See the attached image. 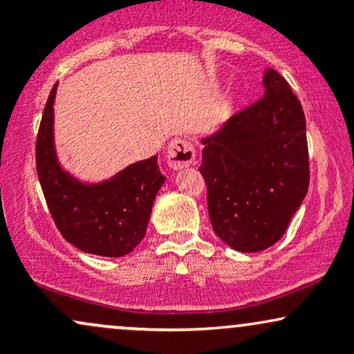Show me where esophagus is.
<instances>
[{"instance_id":"obj_1","label":"esophagus","mask_w":354,"mask_h":354,"mask_svg":"<svg viewBox=\"0 0 354 354\" xmlns=\"http://www.w3.org/2000/svg\"><path fill=\"white\" fill-rule=\"evenodd\" d=\"M166 160H168L169 168L173 169L188 168L194 160L193 145L183 138H174L173 141H169L168 149H166Z\"/></svg>"}]
</instances>
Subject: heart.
I'll return each instance as SVG.
<instances>
[{"instance_id":"heart-1","label":"heart","mask_w":354,"mask_h":354,"mask_svg":"<svg viewBox=\"0 0 354 354\" xmlns=\"http://www.w3.org/2000/svg\"><path fill=\"white\" fill-rule=\"evenodd\" d=\"M238 101V95L236 93H231L230 95V98H228V104H233V103H236Z\"/></svg>"}]
</instances>
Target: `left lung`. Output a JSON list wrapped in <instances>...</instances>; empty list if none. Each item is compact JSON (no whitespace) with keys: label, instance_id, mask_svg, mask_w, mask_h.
Masks as SVG:
<instances>
[{"label":"left lung","instance_id":"obj_1","mask_svg":"<svg viewBox=\"0 0 354 354\" xmlns=\"http://www.w3.org/2000/svg\"><path fill=\"white\" fill-rule=\"evenodd\" d=\"M265 96L203 138L200 171L214 233L254 253L283 236L308 193L306 120L288 81L265 70Z\"/></svg>","mask_w":354,"mask_h":354}]
</instances>
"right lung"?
<instances>
[{"mask_svg":"<svg viewBox=\"0 0 354 354\" xmlns=\"http://www.w3.org/2000/svg\"><path fill=\"white\" fill-rule=\"evenodd\" d=\"M51 89L36 138V171L59 233L84 253L120 258L145 238L153 203L166 178L158 156L126 166L101 183H83L61 168L55 148Z\"/></svg>","mask_w":354,"mask_h":354,"instance_id":"add662e5","label":"right lung"}]
</instances>
